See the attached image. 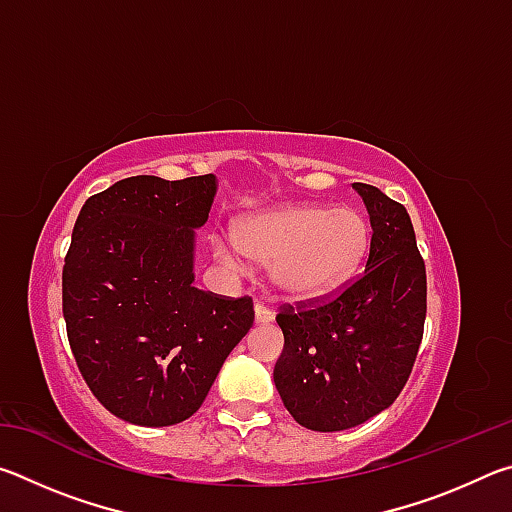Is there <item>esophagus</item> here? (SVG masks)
I'll return each mask as SVG.
<instances>
[{
	"label": "esophagus",
	"instance_id": "obj_1",
	"mask_svg": "<svg viewBox=\"0 0 512 512\" xmlns=\"http://www.w3.org/2000/svg\"><path fill=\"white\" fill-rule=\"evenodd\" d=\"M273 320V311L264 305H255V323L257 325H268Z\"/></svg>",
	"mask_w": 512,
	"mask_h": 512
}]
</instances>
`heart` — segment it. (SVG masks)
Segmentation results:
<instances>
[{
	"mask_svg": "<svg viewBox=\"0 0 512 512\" xmlns=\"http://www.w3.org/2000/svg\"><path fill=\"white\" fill-rule=\"evenodd\" d=\"M370 244L372 228L357 207L289 203L241 216L232 241H216L214 255L235 271L244 259L266 266L284 298L316 302L357 280Z\"/></svg>",
	"mask_w": 512,
	"mask_h": 512,
	"instance_id": "b5f03b06",
	"label": "heart"
}]
</instances>
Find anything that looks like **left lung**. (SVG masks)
I'll use <instances>...</instances> for the list:
<instances>
[{
	"label": "left lung",
	"mask_w": 512,
	"mask_h": 512,
	"mask_svg": "<svg viewBox=\"0 0 512 512\" xmlns=\"http://www.w3.org/2000/svg\"><path fill=\"white\" fill-rule=\"evenodd\" d=\"M370 214L366 271L325 305L277 314L273 381L293 420L343 431L388 409L411 375L427 316V273L406 207L352 183Z\"/></svg>",
	"instance_id": "1"
}]
</instances>
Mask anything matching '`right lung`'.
Instances as JSON below:
<instances>
[{"instance_id": "add662e5", "label": "right lung", "mask_w": 512, "mask_h": 512, "mask_svg": "<svg viewBox=\"0 0 512 512\" xmlns=\"http://www.w3.org/2000/svg\"><path fill=\"white\" fill-rule=\"evenodd\" d=\"M216 176H133L90 196L63 266V316L92 395L140 427L201 409L216 375L253 327V300L194 287L196 230Z\"/></svg>"}]
</instances>
